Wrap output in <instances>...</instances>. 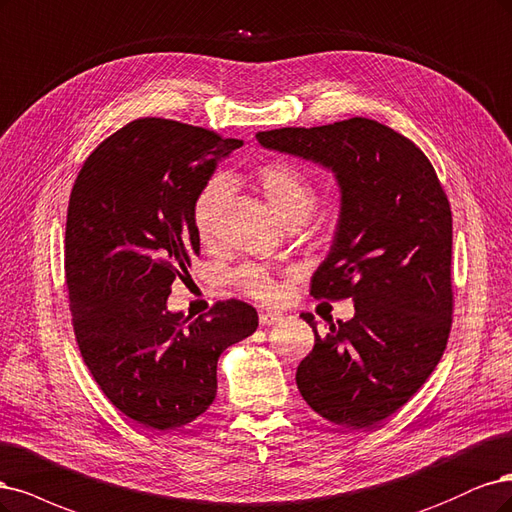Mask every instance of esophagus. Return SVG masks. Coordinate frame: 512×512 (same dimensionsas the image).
Listing matches in <instances>:
<instances>
[{"label": "esophagus", "instance_id": "obj_1", "mask_svg": "<svg viewBox=\"0 0 512 512\" xmlns=\"http://www.w3.org/2000/svg\"><path fill=\"white\" fill-rule=\"evenodd\" d=\"M283 321V315L280 312H272V310H261L259 312V323L261 325H274Z\"/></svg>", "mask_w": 512, "mask_h": 512}]
</instances>
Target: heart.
<instances>
[{"label": "heart", "mask_w": 512, "mask_h": 512, "mask_svg": "<svg viewBox=\"0 0 512 512\" xmlns=\"http://www.w3.org/2000/svg\"><path fill=\"white\" fill-rule=\"evenodd\" d=\"M259 189L278 214L280 221H287L295 214H306L315 208L317 189L312 180L300 170L285 161L263 163L255 172ZM229 189V180L223 174L210 176L195 193L191 204V223L200 240L208 242L217 229L219 210ZM236 285L255 300H274L278 295V283L268 268L259 263H244L234 274Z\"/></svg>", "instance_id": "heart-1"}]
</instances>
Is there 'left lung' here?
Segmentation results:
<instances>
[{
    "mask_svg": "<svg viewBox=\"0 0 512 512\" xmlns=\"http://www.w3.org/2000/svg\"><path fill=\"white\" fill-rule=\"evenodd\" d=\"M263 148L332 170L340 214L332 249L312 274L317 300L355 302L351 321L302 319L315 346L295 383L306 404L349 430L402 408L447 349L453 321V219L421 148L372 119L259 131Z\"/></svg>",
    "mask_w": 512,
    "mask_h": 512,
    "instance_id": "left-lung-1",
    "label": "left lung"
}]
</instances>
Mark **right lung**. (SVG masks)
I'll use <instances>...</instances> for the list:
<instances>
[{
	"instance_id": "right-lung-1",
	"label": "right lung",
	"mask_w": 512,
	"mask_h": 512,
	"mask_svg": "<svg viewBox=\"0 0 512 512\" xmlns=\"http://www.w3.org/2000/svg\"><path fill=\"white\" fill-rule=\"evenodd\" d=\"M240 146L170 119L131 121L82 163L70 195L65 285L78 349L106 398L148 430L206 412L221 353L259 325L240 300L193 321L168 310L172 283L200 253L193 197Z\"/></svg>"
}]
</instances>
